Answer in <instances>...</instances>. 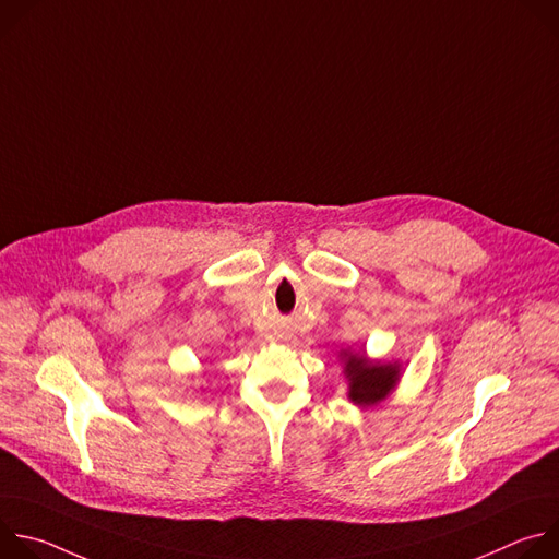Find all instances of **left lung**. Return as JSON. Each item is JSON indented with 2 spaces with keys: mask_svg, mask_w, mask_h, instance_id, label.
<instances>
[{
  "mask_svg": "<svg viewBox=\"0 0 559 559\" xmlns=\"http://www.w3.org/2000/svg\"><path fill=\"white\" fill-rule=\"evenodd\" d=\"M345 376L349 378L352 401L360 407H369L384 401L386 393L395 386L397 365L369 362L362 354H345Z\"/></svg>",
  "mask_w": 559,
  "mask_h": 559,
  "instance_id": "1",
  "label": "left lung"
}]
</instances>
